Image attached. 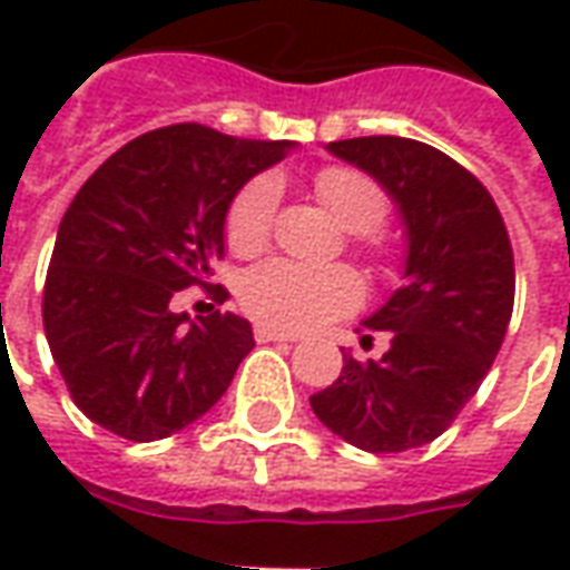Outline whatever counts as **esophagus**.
<instances>
[{
  "label": "esophagus",
  "mask_w": 570,
  "mask_h": 570,
  "mask_svg": "<svg viewBox=\"0 0 570 570\" xmlns=\"http://www.w3.org/2000/svg\"><path fill=\"white\" fill-rule=\"evenodd\" d=\"M256 342H296V336L272 330V326H256Z\"/></svg>",
  "instance_id": "esophagus-1"
}]
</instances>
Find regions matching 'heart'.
<instances>
[{
	"instance_id": "1",
	"label": "heart",
	"mask_w": 570,
	"mask_h": 570,
	"mask_svg": "<svg viewBox=\"0 0 570 570\" xmlns=\"http://www.w3.org/2000/svg\"><path fill=\"white\" fill-rule=\"evenodd\" d=\"M314 194L352 234H370L389 218L385 190L352 166H326L314 178ZM281 188L272 175H258L234 197L225 216V244L237 256H253L272 240ZM361 302V284L348 268H308L289 258H272L246 274L240 305L262 326L305 333L348 314Z\"/></svg>"
}]
</instances>
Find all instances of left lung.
I'll list each match as a JSON object with an SVG mask.
<instances>
[{"label": "left lung", "instance_id": "1", "mask_svg": "<svg viewBox=\"0 0 570 570\" xmlns=\"http://www.w3.org/2000/svg\"><path fill=\"white\" fill-rule=\"evenodd\" d=\"M326 147L397 203L407 281L364 321L389 333V352L380 361L345 354L340 380L312 395V410L361 451H413L456 420L503 345L515 302L512 244L488 188L438 147L397 135Z\"/></svg>", "mask_w": 570, "mask_h": 570}]
</instances>
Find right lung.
<instances>
[{"mask_svg": "<svg viewBox=\"0 0 570 570\" xmlns=\"http://www.w3.org/2000/svg\"><path fill=\"white\" fill-rule=\"evenodd\" d=\"M293 141H246L178 122L119 147L67 206L51 249L42 324L67 392L91 423L157 441L200 420L253 352L230 312L190 321L175 293L209 286L237 190ZM225 286L213 289L225 302Z\"/></svg>", "mask_w": 570, "mask_h": 570, "instance_id": "right-lung-1", "label": "right lung"}]
</instances>
